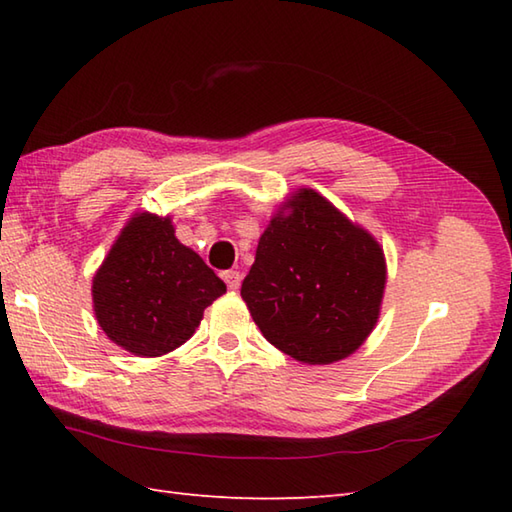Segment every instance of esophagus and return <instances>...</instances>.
Listing matches in <instances>:
<instances>
[{"instance_id":"esophagus-1","label":"esophagus","mask_w":512,"mask_h":512,"mask_svg":"<svg viewBox=\"0 0 512 512\" xmlns=\"http://www.w3.org/2000/svg\"><path fill=\"white\" fill-rule=\"evenodd\" d=\"M223 280H225L229 289H238V287H241L243 274H241V271H232V269H229V271H223Z\"/></svg>"}]
</instances>
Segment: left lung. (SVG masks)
<instances>
[{
  "label": "left lung",
  "mask_w": 512,
  "mask_h": 512,
  "mask_svg": "<svg viewBox=\"0 0 512 512\" xmlns=\"http://www.w3.org/2000/svg\"><path fill=\"white\" fill-rule=\"evenodd\" d=\"M384 285L380 243L302 187L271 216L241 296L276 349L305 364H331L369 338Z\"/></svg>",
  "instance_id": "1"
}]
</instances>
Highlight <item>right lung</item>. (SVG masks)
<instances>
[{"label": "right lung", "instance_id": "right-lung-1", "mask_svg": "<svg viewBox=\"0 0 512 512\" xmlns=\"http://www.w3.org/2000/svg\"><path fill=\"white\" fill-rule=\"evenodd\" d=\"M225 283L174 236L170 216L134 214L92 278L95 316L125 351L156 358L192 338Z\"/></svg>", "mask_w": 512, "mask_h": 512}]
</instances>
